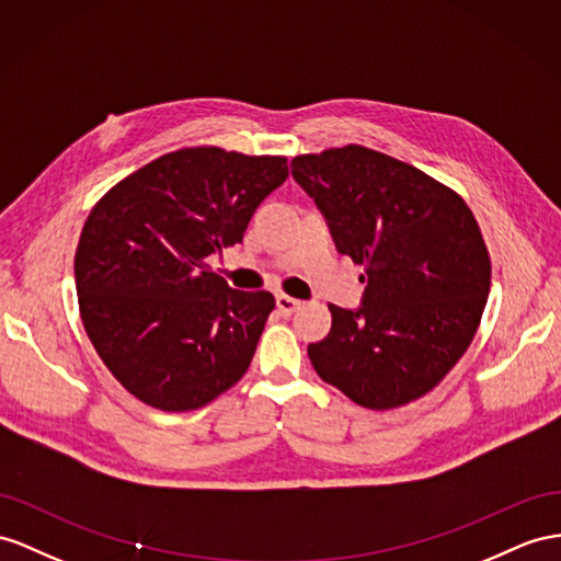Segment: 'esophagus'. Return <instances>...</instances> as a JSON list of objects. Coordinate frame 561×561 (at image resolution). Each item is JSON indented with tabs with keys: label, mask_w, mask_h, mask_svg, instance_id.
<instances>
[{
	"label": "esophagus",
	"mask_w": 561,
	"mask_h": 561,
	"mask_svg": "<svg viewBox=\"0 0 561 561\" xmlns=\"http://www.w3.org/2000/svg\"><path fill=\"white\" fill-rule=\"evenodd\" d=\"M298 308H300V300L286 296V294L277 296V310L284 314V318H289V314H294Z\"/></svg>",
	"instance_id": "34e87169"
}]
</instances>
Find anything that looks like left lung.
Wrapping results in <instances>:
<instances>
[{
  "mask_svg": "<svg viewBox=\"0 0 561 561\" xmlns=\"http://www.w3.org/2000/svg\"><path fill=\"white\" fill-rule=\"evenodd\" d=\"M291 175L339 253L365 265L363 306H329L332 332L308 346L314 371L369 410L422 398L469 348L491 291L477 218L450 186L360 144L296 156Z\"/></svg>",
  "mask_w": 561,
  "mask_h": 561,
  "instance_id": "left-lung-1",
  "label": "left lung"
}]
</instances>
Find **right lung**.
I'll return each instance as SVG.
<instances>
[{
  "instance_id": "right-lung-1",
  "label": "right lung",
  "mask_w": 561,
  "mask_h": 561,
  "mask_svg": "<svg viewBox=\"0 0 561 561\" xmlns=\"http://www.w3.org/2000/svg\"><path fill=\"white\" fill-rule=\"evenodd\" d=\"M286 178L284 156L192 147L139 168L92 208L76 251L80 318L141 403L196 410L247 375L275 296L229 289L208 257L241 243Z\"/></svg>"
}]
</instances>
